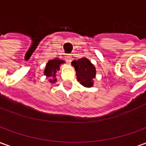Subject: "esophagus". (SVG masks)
Masks as SVG:
<instances>
[{"mask_svg":"<svg viewBox=\"0 0 146 146\" xmlns=\"http://www.w3.org/2000/svg\"><path fill=\"white\" fill-rule=\"evenodd\" d=\"M71 59H72V57L70 55H66V61L68 63H70V62H71Z\"/></svg>","mask_w":146,"mask_h":146,"instance_id":"1","label":"esophagus"}]
</instances>
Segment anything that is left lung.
Returning <instances> with one entry per match:
<instances>
[{"mask_svg": "<svg viewBox=\"0 0 146 146\" xmlns=\"http://www.w3.org/2000/svg\"><path fill=\"white\" fill-rule=\"evenodd\" d=\"M72 65L75 68L76 78L80 84L86 88H92L94 84L93 79L95 78L96 75V70L94 65L87 58L73 60Z\"/></svg>", "mask_w": 146, "mask_h": 146, "instance_id": "1", "label": "left lung"}]
</instances>
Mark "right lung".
<instances>
[{"label": "right lung", "instance_id": "add662e5", "mask_svg": "<svg viewBox=\"0 0 146 146\" xmlns=\"http://www.w3.org/2000/svg\"><path fill=\"white\" fill-rule=\"evenodd\" d=\"M65 62L63 60H61L59 58H54L48 62V63L45 67L44 74L47 77H50L49 81L50 83H54L57 81V79L55 78L57 71L60 69L61 64L64 63Z\"/></svg>", "mask_w": 146, "mask_h": 146}]
</instances>
